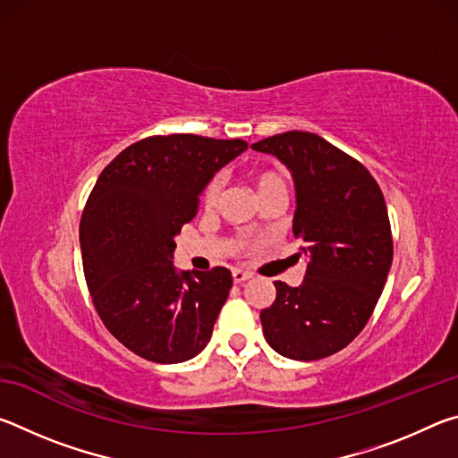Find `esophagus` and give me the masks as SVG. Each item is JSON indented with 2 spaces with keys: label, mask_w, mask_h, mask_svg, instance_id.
I'll use <instances>...</instances> for the list:
<instances>
[{
  "label": "esophagus",
  "mask_w": 458,
  "mask_h": 458,
  "mask_svg": "<svg viewBox=\"0 0 458 458\" xmlns=\"http://www.w3.org/2000/svg\"><path fill=\"white\" fill-rule=\"evenodd\" d=\"M250 276H252V275L246 273V270H240V268L232 270V278H234V283H244V281H248V278H250Z\"/></svg>",
  "instance_id": "1"
}]
</instances>
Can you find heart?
<instances>
[{
  "mask_svg": "<svg viewBox=\"0 0 458 458\" xmlns=\"http://www.w3.org/2000/svg\"><path fill=\"white\" fill-rule=\"evenodd\" d=\"M252 182L257 185L259 193H267L275 188H284V177L275 172V169H260L252 175ZM220 198V177H210V180L206 182L204 190H201V204L206 208H212L216 206V201Z\"/></svg>",
  "mask_w": 458,
  "mask_h": 458,
  "instance_id": "b5f03b06",
  "label": "heart"
}]
</instances>
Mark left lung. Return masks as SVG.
I'll return each mask as SVG.
<instances>
[{
	"mask_svg": "<svg viewBox=\"0 0 458 458\" xmlns=\"http://www.w3.org/2000/svg\"><path fill=\"white\" fill-rule=\"evenodd\" d=\"M252 149L276 155L293 172V232L305 242L299 254H309L299 286L275 281L262 331L284 358L323 360L360 335L384 291L394 257L384 193L358 159L309 131L267 137Z\"/></svg>",
	"mask_w": 458,
	"mask_h": 458,
	"instance_id": "obj_1",
	"label": "left lung"
}]
</instances>
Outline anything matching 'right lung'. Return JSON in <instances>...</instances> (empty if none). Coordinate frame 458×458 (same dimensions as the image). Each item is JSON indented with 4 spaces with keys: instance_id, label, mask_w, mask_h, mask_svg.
<instances>
[{
    "instance_id": "add662e5",
    "label": "right lung",
    "mask_w": 458,
    "mask_h": 458,
    "mask_svg": "<svg viewBox=\"0 0 458 458\" xmlns=\"http://www.w3.org/2000/svg\"><path fill=\"white\" fill-rule=\"evenodd\" d=\"M248 147L242 139L153 135L123 149L92 188L81 218L82 268L100 321L143 360L180 363L212 337L232 275L175 273V234L206 182Z\"/></svg>"
}]
</instances>
